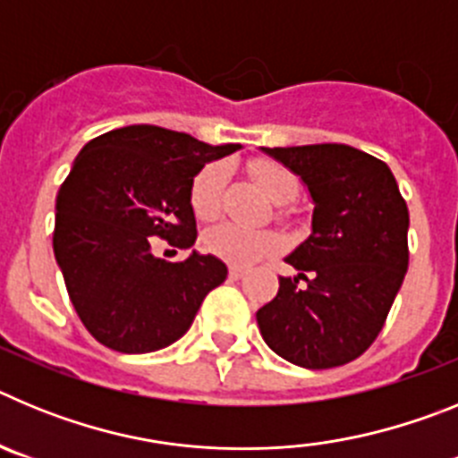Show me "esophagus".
Instances as JSON below:
<instances>
[{
  "mask_svg": "<svg viewBox=\"0 0 458 458\" xmlns=\"http://www.w3.org/2000/svg\"><path fill=\"white\" fill-rule=\"evenodd\" d=\"M242 275H245V270L238 268V266H232V268H229V277L232 279H241Z\"/></svg>",
  "mask_w": 458,
  "mask_h": 458,
  "instance_id": "1",
  "label": "esophagus"
}]
</instances>
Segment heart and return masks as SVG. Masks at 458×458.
<instances>
[{
	"instance_id": "b5f03b06",
	"label": "heart",
	"mask_w": 458,
	"mask_h": 458,
	"mask_svg": "<svg viewBox=\"0 0 458 458\" xmlns=\"http://www.w3.org/2000/svg\"><path fill=\"white\" fill-rule=\"evenodd\" d=\"M250 174L257 181L259 190L275 204H286L298 192V179L284 165H277L273 160H254L250 165ZM225 183L226 172L222 165H208L197 174V179L192 181L190 201H192L194 216L199 220H213L220 216ZM204 242L210 252L233 266H254L261 259L277 252L282 245L273 232H254L232 222L213 226L204 236Z\"/></svg>"
}]
</instances>
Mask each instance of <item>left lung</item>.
Masks as SVG:
<instances>
[{
	"label": "left lung",
	"instance_id": "1",
	"mask_svg": "<svg viewBox=\"0 0 458 458\" xmlns=\"http://www.w3.org/2000/svg\"><path fill=\"white\" fill-rule=\"evenodd\" d=\"M305 183L311 233L284 259L298 275L257 311L261 337L305 369L369 349L408 270V206L383 160L346 144L261 148ZM306 282L300 284V279Z\"/></svg>",
	"mask_w": 458,
	"mask_h": 458
}]
</instances>
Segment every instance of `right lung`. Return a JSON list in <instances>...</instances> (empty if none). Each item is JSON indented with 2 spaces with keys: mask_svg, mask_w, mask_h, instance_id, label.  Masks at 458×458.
I'll return each mask as SVG.
<instances>
[{
  "mask_svg": "<svg viewBox=\"0 0 458 458\" xmlns=\"http://www.w3.org/2000/svg\"><path fill=\"white\" fill-rule=\"evenodd\" d=\"M242 148L210 147L157 125H125L78 153L56 192L55 259L80 321L103 346L151 353L183 337L206 293L226 279L213 254L165 261L151 238L176 248L197 241L194 176Z\"/></svg>",
  "mask_w": 458,
  "mask_h": 458,
  "instance_id": "obj_1",
  "label": "right lung"
}]
</instances>
